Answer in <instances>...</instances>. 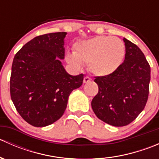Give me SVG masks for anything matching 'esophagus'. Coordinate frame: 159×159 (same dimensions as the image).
I'll return each instance as SVG.
<instances>
[{"label": "esophagus", "mask_w": 159, "mask_h": 159, "mask_svg": "<svg viewBox=\"0 0 159 159\" xmlns=\"http://www.w3.org/2000/svg\"><path fill=\"white\" fill-rule=\"evenodd\" d=\"M91 78H89V77H88V76H85L84 78V80H83V82L84 83H88V82H89V81H91Z\"/></svg>", "instance_id": "1"}]
</instances>
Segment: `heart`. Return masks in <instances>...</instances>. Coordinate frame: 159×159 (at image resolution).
Wrapping results in <instances>:
<instances>
[{
	"label": "heart",
	"mask_w": 159,
	"mask_h": 159,
	"mask_svg": "<svg viewBox=\"0 0 159 159\" xmlns=\"http://www.w3.org/2000/svg\"><path fill=\"white\" fill-rule=\"evenodd\" d=\"M125 54L123 41L111 36H97L78 42L74 53H68L66 60L75 68L88 65L89 71L98 76H107L119 68Z\"/></svg>",
	"instance_id": "heart-1"
}]
</instances>
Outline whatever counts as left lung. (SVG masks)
<instances>
[{
	"label": "left lung",
	"mask_w": 159,
	"mask_h": 159,
	"mask_svg": "<svg viewBox=\"0 0 159 159\" xmlns=\"http://www.w3.org/2000/svg\"><path fill=\"white\" fill-rule=\"evenodd\" d=\"M125 61L115 72L95 77L98 92L91 102L96 116L111 125L121 127L132 122L146 105L151 68L143 52L124 38Z\"/></svg>",
	"instance_id": "left-lung-1"
}]
</instances>
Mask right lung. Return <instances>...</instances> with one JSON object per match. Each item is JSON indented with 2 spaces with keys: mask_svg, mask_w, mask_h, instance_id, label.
Wrapping results in <instances>:
<instances>
[{
  "mask_svg": "<svg viewBox=\"0 0 159 159\" xmlns=\"http://www.w3.org/2000/svg\"><path fill=\"white\" fill-rule=\"evenodd\" d=\"M66 34L56 32L35 37L13 60L11 100L22 118L34 127L57 121L66 109L70 92L83 83V74L69 75L59 60L65 58Z\"/></svg>",
  "mask_w": 159,
  "mask_h": 159,
  "instance_id": "obj_1",
  "label": "right lung"
}]
</instances>
